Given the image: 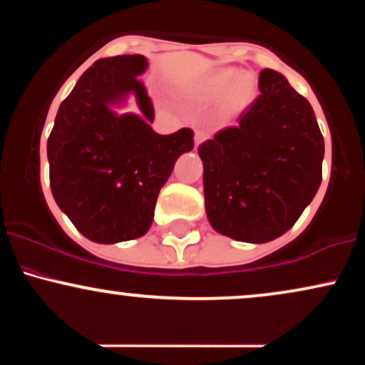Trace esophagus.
Wrapping results in <instances>:
<instances>
[{
	"label": "esophagus",
	"mask_w": 365,
	"mask_h": 365,
	"mask_svg": "<svg viewBox=\"0 0 365 365\" xmlns=\"http://www.w3.org/2000/svg\"><path fill=\"white\" fill-rule=\"evenodd\" d=\"M206 139H207V133L202 132V130H197V132H195V145L202 144V142Z\"/></svg>",
	"instance_id": "1"
}]
</instances>
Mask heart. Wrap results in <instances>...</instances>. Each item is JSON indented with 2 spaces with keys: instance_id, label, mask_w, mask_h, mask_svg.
Segmentation results:
<instances>
[{
  "instance_id": "1",
  "label": "heart",
  "mask_w": 365,
  "mask_h": 365,
  "mask_svg": "<svg viewBox=\"0 0 365 365\" xmlns=\"http://www.w3.org/2000/svg\"><path fill=\"white\" fill-rule=\"evenodd\" d=\"M254 82L249 75H238L235 70H223L204 83L202 96L209 101H221L232 108H244L252 99Z\"/></svg>"
}]
</instances>
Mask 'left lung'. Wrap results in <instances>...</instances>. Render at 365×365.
I'll return each instance as SVG.
<instances>
[{
    "instance_id": "left-lung-1",
    "label": "left lung",
    "mask_w": 365,
    "mask_h": 365,
    "mask_svg": "<svg viewBox=\"0 0 365 365\" xmlns=\"http://www.w3.org/2000/svg\"><path fill=\"white\" fill-rule=\"evenodd\" d=\"M259 96L199 145L209 223L221 235L266 244L295 225L321 185L324 139L312 106L284 75L264 68Z\"/></svg>"
}]
</instances>
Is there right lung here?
Returning a JSON list of instances; mask_svg holds the SVG:
<instances>
[{
	"mask_svg": "<svg viewBox=\"0 0 365 365\" xmlns=\"http://www.w3.org/2000/svg\"><path fill=\"white\" fill-rule=\"evenodd\" d=\"M149 61L121 54L92 63L60 104L48 139L51 192L75 228L96 244L148 233L175 163L194 149V132L159 135L139 81ZM130 95L139 113H120Z\"/></svg>",
	"mask_w": 365,
	"mask_h": 365,
	"instance_id": "add662e5",
	"label": "right lung"
}]
</instances>
